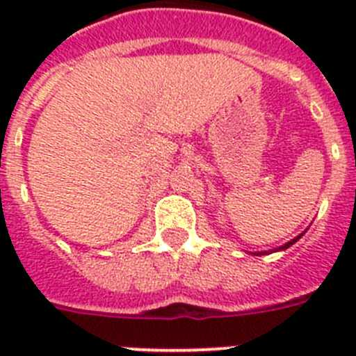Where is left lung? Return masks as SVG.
Returning a JSON list of instances; mask_svg holds the SVG:
<instances>
[{
    "instance_id": "obj_1",
    "label": "left lung",
    "mask_w": 356,
    "mask_h": 356,
    "mask_svg": "<svg viewBox=\"0 0 356 356\" xmlns=\"http://www.w3.org/2000/svg\"><path fill=\"white\" fill-rule=\"evenodd\" d=\"M300 237H301V235H300ZM300 237H296V238H292V241H291V242H287V244H285V246H282V248H280V250H287V248H289V246H292V244H294V242H296V241H298V238H300Z\"/></svg>"
}]
</instances>
